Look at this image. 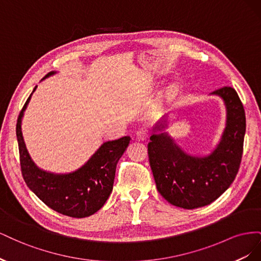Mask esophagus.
Instances as JSON below:
<instances>
[{
  "label": "esophagus",
  "instance_id": "34e87169",
  "mask_svg": "<svg viewBox=\"0 0 261 261\" xmlns=\"http://www.w3.org/2000/svg\"><path fill=\"white\" fill-rule=\"evenodd\" d=\"M135 136H136V139H137L138 141H140V140H146V139L148 138V132H147L146 129L140 128V129H138V130L136 132Z\"/></svg>",
  "mask_w": 261,
  "mask_h": 261
}]
</instances>
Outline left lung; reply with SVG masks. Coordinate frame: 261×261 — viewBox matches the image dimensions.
<instances>
[{"instance_id":"left-lung-1","label":"left lung","mask_w":261,"mask_h":261,"mask_svg":"<svg viewBox=\"0 0 261 261\" xmlns=\"http://www.w3.org/2000/svg\"><path fill=\"white\" fill-rule=\"evenodd\" d=\"M210 94L223 100L225 127L219 144L207 155L184 151L169 133L168 115L154 125L148 144L149 162L156 189L173 206L195 209L210 204L231 186L243 154L246 117L238 92L222 87Z\"/></svg>"}]
</instances>
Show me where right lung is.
<instances>
[{
	"instance_id": "obj_1",
	"label": "right lung",
	"mask_w": 261,
	"mask_h": 261,
	"mask_svg": "<svg viewBox=\"0 0 261 261\" xmlns=\"http://www.w3.org/2000/svg\"><path fill=\"white\" fill-rule=\"evenodd\" d=\"M54 74L57 72L49 73L43 80ZM36 89L37 86L20 111L16 125L23 179L30 191L51 209L72 218L89 217L103 207L112 193L116 164L130 137L106 141L83 167L73 172L53 173L40 169L31 159L21 132L23 112Z\"/></svg>"
}]
</instances>
